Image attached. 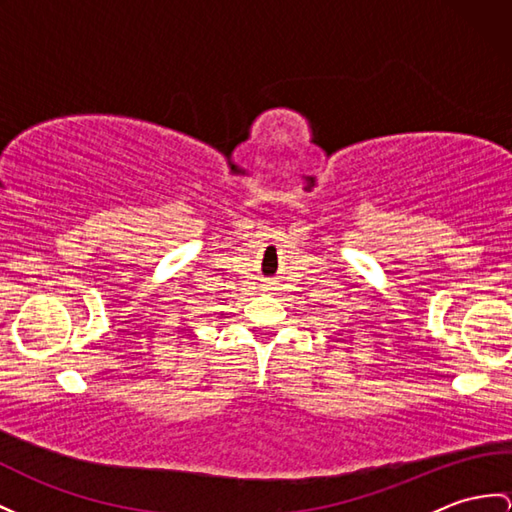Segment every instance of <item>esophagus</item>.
<instances>
[{
  "mask_svg": "<svg viewBox=\"0 0 512 512\" xmlns=\"http://www.w3.org/2000/svg\"><path fill=\"white\" fill-rule=\"evenodd\" d=\"M265 291H273V284H267V286H265Z\"/></svg>",
  "mask_w": 512,
  "mask_h": 512,
  "instance_id": "obj_1",
  "label": "esophagus"
}]
</instances>
